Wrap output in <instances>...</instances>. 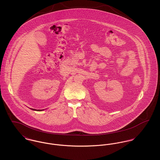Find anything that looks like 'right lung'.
<instances>
[{"instance_id":"1","label":"right lung","mask_w":160,"mask_h":160,"mask_svg":"<svg viewBox=\"0 0 160 160\" xmlns=\"http://www.w3.org/2000/svg\"><path fill=\"white\" fill-rule=\"evenodd\" d=\"M32 110H34V109H32ZM39 111H40V110H39Z\"/></svg>"}]
</instances>
